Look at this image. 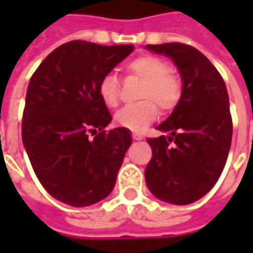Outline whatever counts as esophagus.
Listing matches in <instances>:
<instances>
[{
	"label": "esophagus",
	"instance_id": "obj_1",
	"mask_svg": "<svg viewBox=\"0 0 253 253\" xmlns=\"http://www.w3.org/2000/svg\"><path fill=\"white\" fill-rule=\"evenodd\" d=\"M132 138L135 139V141H141L142 136L141 135H138V133H132Z\"/></svg>",
	"mask_w": 253,
	"mask_h": 253
}]
</instances>
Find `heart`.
<instances>
[{
  "label": "heart",
  "mask_w": 253,
  "mask_h": 253,
  "mask_svg": "<svg viewBox=\"0 0 253 253\" xmlns=\"http://www.w3.org/2000/svg\"><path fill=\"white\" fill-rule=\"evenodd\" d=\"M126 72L143 80L139 94V98L143 101L124 107L117 112L115 121L126 129L142 132L156 120L159 114L157 103L165 111H169L177 104L180 82L176 74L170 72L169 66L163 59L152 54H143L131 60L126 64ZM98 95L102 104L108 108L117 107L120 101V85L115 74L107 73L102 76L98 83Z\"/></svg>",
  "instance_id": "obj_1"
}]
</instances>
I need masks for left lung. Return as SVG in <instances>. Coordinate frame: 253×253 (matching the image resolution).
I'll list each match as a JSON object with an SVG mask.
<instances>
[{
    "instance_id": "obj_1",
    "label": "left lung",
    "mask_w": 253,
    "mask_h": 253,
    "mask_svg": "<svg viewBox=\"0 0 253 253\" xmlns=\"http://www.w3.org/2000/svg\"><path fill=\"white\" fill-rule=\"evenodd\" d=\"M145 47L170 57L181 77L179 102L156 126L168 136L148 139L152 159L145 169L146 186L161 201L191 204L214 187L228 158L232 120L227 87L209 59L189 44Z\"/></svg>"
}]
</instances>
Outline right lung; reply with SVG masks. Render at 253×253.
Wrapping results in <instances>:
<instances>
[{"mask_svg":"<svg viewBox=\"0 0 253 253\" xmlns=\"http://www.w3.org/2000/svg\"><path fill=\"white\" fill-rule=\"evenodd\" d=\"M133 52V44L72 41L49 54L32 76L22 142L39 181L54 199L87 207L110 196L132 143L126 128L105 132L112 117L98 83ZM100 131L92 140L88 131Z\"/></svg>","mask_w":253,"mask_h":253,"instance_id":"1","label":"right lung"}]
</instances>
